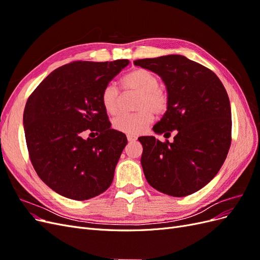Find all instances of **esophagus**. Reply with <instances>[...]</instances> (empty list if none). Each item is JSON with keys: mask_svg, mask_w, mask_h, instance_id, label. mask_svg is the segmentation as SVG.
<instances>
[{"mask_svg": "<svg viewBox=\"0 0 260 260\" xmlns=\"http://www.w3.org/2000/svg\"><path fill=\"white\" fill-rule=\"evenodd\" d=\"M127 139H128V141H129V142H133V141H136V140H137V137H135V136H130V135H128V136H127Z\"/></svg>", "mask_w": 260, "mask_h": 260, "instance_id": "obj_1", "label": "esophagus"}]
</instances>
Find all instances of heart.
Here are the masks:
<instances>
[{
  "mask_svg": "<svg viewBox=\"0 0 260 260\" xmlns=\"http://www.w3.org/2000/svg\"><path fill=\"white\" fill-rule=\"evenodd\" d=\"M125 90L139 93L133 114H121L113 120V127L125 135L137 136L142 133L153 120V113L161 115L168 108V96L159 86V79L155 74L144 68H138L125 75L122 79ZM101 102L105 111L115 115L119 112L120 94L117 86L108 83L101 93Z\"/></svg>",
  "mask_w": 260,
  "mask_h": 260,
  "instance_id": "obj_1",
  "label": "heart"
}]
</instances>
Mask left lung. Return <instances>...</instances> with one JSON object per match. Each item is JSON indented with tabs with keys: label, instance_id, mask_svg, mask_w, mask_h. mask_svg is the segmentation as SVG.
<instances>
[{
	"label": "left lung",
	"instance_id": "1",
	"mask_svg": "<svg viewBox=\"0 0 260 260\" xmlns=\"http://www.w3.org/2000/svg\"><path fill=\"white\" fill-rule=\"evenodd\" d=\"M136 66L158 75L167 89L168 108L153 130L172 142L141 137V164L148 184L183 198L214 179L231 145V106L222 82L182 55L137 59Z\"/></svg>",
	"mask_w": 260,
	"mask_h": 260
}]
</instances>
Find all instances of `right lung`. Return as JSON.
I'll list each match as a JSON object with an SVG mask.
<instances>
[{
    "label": "right lung",
    "mask_w": 260,
    "mask_h": 260,
    "mask_svg": "<svg viewBox=\"0 0 260 260\" xmlns=\"http://www.w3.org/2000/svg\"><path fill=\"white\" fill-rule=\"evenodd\" d=\"M128 65V59L73 61L55 69L29 96L23 129L30 160L59 195L84 201L111 186L128 141L111 129L101 93ZM86 132L98 137L85 139Z\"/></svg>",
    "instance_id": "1"
}]
</instances>
